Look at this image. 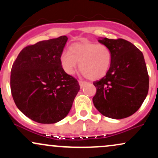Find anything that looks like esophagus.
Segmentation results:
<instances>
[{
    "mask_svg": "<svg viewBox=\"0 0 158 158\" xmlns=\"http://www.w3.org/2000/svg\"><path fill=\"white\" fill-rule=\"evenodd\" d=\"M86 81H79V85H80V87L81 88H82L83 86H84V85L86 84Z\"/></svg>",
    "mask_w": 158,
    "mask_h": 158,
    "instance_id": "obj_1",
    "label": "esophagus"
}]
</instances>
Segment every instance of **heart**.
Returning a JSON list of instances; mask_svg holds the SVG:
<instances>
[{"mask_svg": "<svg viewBox=\"0 0 158 158\" xmlns=\"http://www.w3.org/2000/svg\"><path fill=\"white\" fill-rule=\"evenodd\" d=\"M63 69L72 75L77 68L88 79L97 80L106 75L112 61L111 50L106 45L81 42L69 48L68 52H63L60 58Z\"/></svg>", "mask_w": 158, "mask_h": 158, "instance_id": "b5f03b06", "label": "heart"}]
</instances>
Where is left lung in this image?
<instances>
[{"instance_id":"1","label":"left lung","mask_w":158,"mask_h":158,"mask_svg":"<svg viewBox=\"0 0 158 158\" xmlns=\"http://www.w3.org/2000/svg\"><path fill=\"white\" fill-rule=\"evenodd\" d=\"M112 53L109 70L94 82L97 93L93 97L96 108L112 119L129 117L140 108L148 91V75L142 52L123 39H98Z\"/></svg>"}]
</instances>
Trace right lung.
I'll use <instances>...</instances> for the list:
<instances>
[{"instance_id": "right-lung-1", "label": "right lung", "mask_w": 158, "mask_h": 158, "mask_svg": "<svg viewBox=\"0 0 158 158\" xmlns=\"http://www.w3.org/2000/svg\"><path fill=\"white\" fill-rule=\"evenodd\" d=\"M66 35L39 41L20 52L11 70L10 87L16 106L35 122L52 124L70 110L80 87L65 73L60 58Z\"/></svg>"}]
</instances>
